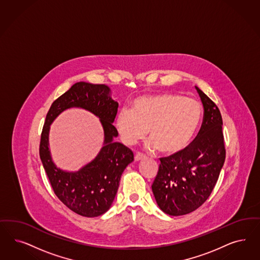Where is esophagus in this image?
I'll use <instances>...</instances> for the list:
<instances>
[{
	"instance_id": "obj_1",
	"label": "esophagus",
	"mask_w": 260,
	"mask_h": 260,
	"mask_svg": "<svg viewBox=\"0 0 260 260\" xmlns=\"http://www.w3.org/2000/svg\"><path fill=\"white\" fill-rule=\"evenodd\" d=\"M145 158H146V156L143 155V153L138 152V153L135 154V160H141V159H144Z\"/></svg>"
}]
</instances>
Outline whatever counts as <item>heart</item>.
I'll return each mask as SVG.
<instances>
[{
    "label": "heart",
    "instance_id": "obj_1",
    "mask_svg": "<svg viewBox=\"0 0 260 260\" xmlns=\"http://www.w3.org/2000/svg\"><path fill=\"white\" fill-rule=\"evenodd\" d=\"M201 105L177 93H159L136 99L130 110H121L116 127L121 141L132 145L146 136L150 149L166 156L185 150L201 124Z\"/></svg>",
    "mask_w": 260,
    "mask_h": 260
}]
</instances>
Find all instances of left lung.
<instances>
[{"instance_id":"obj_1","label":"left lung","mask_w":260,"mask_h":260,"mask_svg":"<svg viewBox=\"0 0 260 260\" xmlns=\"http://www.w3.org/2000/svg\"><path fill=\"white\" fill-rule=\"evenodd\" d=\"M196 90L204 106L201 129L185 150L159 159L152 184L159 209L173 216L190 213L207 201L226 158L221 113L206 93Z\"/></svg>"}]
</instances>
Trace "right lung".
Listing matches in <instances>:
<instances>
[{
    "mask_svg": "<svg viewBox=\"0 0 260 260\" xmlns=\"http://www.w3.org/2000/svg\"><path fill=\"white\" fill-rule=\"evenodd\" d=\"M78 107L92 111L101 118L105 130V146L90 164L76 173L56 168L48 150L50 123L64 109ZM118 103L110 96L109 87L103 84L77 82L53 101L43 126L39 155L50 185L67 208L85 217H96L109 210L120 177L134 160V154L122 143H114L117 130L113 125Z\"/></svg>",
    "mask_w": 260,
    "mask_h": 260,
    "instance_id": "right-lung-1",
    "label": "right lung"
}]
</instances>
